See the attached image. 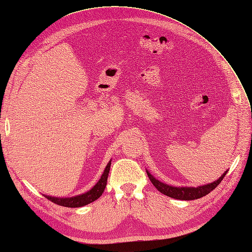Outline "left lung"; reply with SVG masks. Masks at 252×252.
I'll return each instance as SVG.
<instances>
[{
  "mask_svg": "<svg viewBox=\"0 0 252 252\" xmlns=\"http://www.w3.org/2000/svg\"><path fill=\"white\" fill-rule=\"evenodd\" d=\"M226 172H228V170L224 171V173H222V175L220 176L218 180L214 181L212 183L205 184V185L198 186V187H184V186L176 187V186L168 185V184L162 183L159 180L155 179V177L146 170V173H147V175H149L152 184L157 188L158 191H160L161 193L168 195V197H170V198L177 199V200H185V201L200 199L202 197H204V195L210 193L211 191H213V190L216 188L220 183H221Z\"/></svg>",
  "mask_w": 252,
  "mask_h": 252,
  "instance_id": "1",
  "label": "left lung"
}]
</instances>
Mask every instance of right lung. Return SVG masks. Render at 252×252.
<instances>
[{
	"label": "right lung",
	"instance_id": "1",
	"mask_svg": "<svg viewBox=\"0 0 252 252\" xmlns=\"http://www.w3.org/2000/svg\"><path fill=\"white\" fill-rule=\"evenodd\" d=\"M110 167H111V160H110L106 165V168L103 170V173L99 179V181H98L95 185L89 190V191L84 192L82 194L75 195V197H70V198H58V197H51V195H46V194L44 195L48 200H50L51 202H53V203L61 206L81 207L84 205H88L92 203V202L96 201L102 194L103 190H105L107 186V180H108Z\"/></svg>",
	"mask_w": 252,
	"mask_h": 252
}]
</instances>
